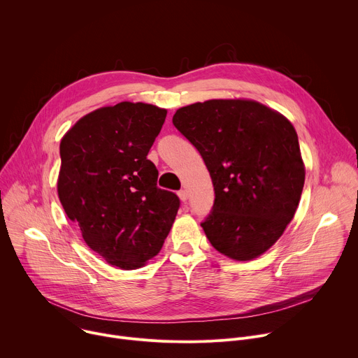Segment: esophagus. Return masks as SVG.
I'll return each mask as SVG.
<instances>
[{
	"label": "esophagus",
	"instance_id": "1",
	"mask_svg": "<svg viewBox=\"0 0 358 358\" xmlns=\"http://www.w3.org/2000/svg\"><path fill=\"white\" fill-rule=\"evenodd\" d=\"M178 198H180L182 202H187V199H188V192H187L185 189L178 191Z\"/></svg>",
	"mask_w": 358,
	"mask_h": 358
}]
</instances>
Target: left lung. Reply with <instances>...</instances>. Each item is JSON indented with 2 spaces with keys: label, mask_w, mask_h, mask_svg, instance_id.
<instances>
[{
  "label": "left lung",
  "mask_w": 358,
  "mask_h": 358,
  "mask_svg": "<svg viewBox=\"0 0 358 358\" xmlns=\"http://www.w3.org/2000/svg\"><path fill=\"white\" fill-rule=\"evenodd\" d=\"M173 123L213 178L215 202L201 224L208 241L235 261L261 257L293 220L304 185L293 124L250 99L196 101L180 108Z\"/></svg>",
  "instance_id": "left-lung-1"
}]
</instances>
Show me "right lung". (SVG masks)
I'll return each instance as SVG.
<instances>
[{"label": "right lung", "mask_w": 358, "mask_h": 358, "mask_svg": "<svg viewBox=\"0 0 358 358\" xmlns=\"http://www.w3.org/2000/svg\"><path fill=\"white\" fill-rule=\"evenodd\" d=\"M166 116L155 105L120 101L85 115L61 140L62 207L86 245L119 269L156 257L180 207L147 160Z\"/></svg>", "instance_id": "1"}]
</instances>
